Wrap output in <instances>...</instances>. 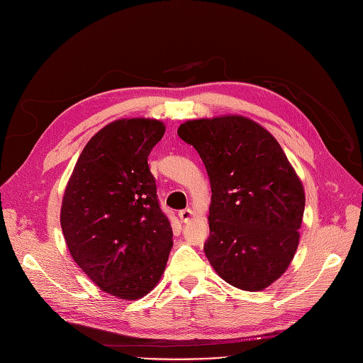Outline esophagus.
I'll return each instance as SVG.
<instances>
[{"instance_id":"obj_1","label":"esophagus","mask_w":363,"mask_h":363,"mask_svg":"<svg viewBox=\"0 0 363 363\" xmlns=\"http://www.w3.org/2000/svg\"><path fill=\"white\" fill-rule=\"evenodd\" d=\"M179 216H180L182 223H188V221H191V218L194 216V212L191 211V208H184V211H180Z\"/></svg>"}]
</instances>
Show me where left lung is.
Listing matches in <instances>:
<instances>
[{"instance_id":"1","label":"left lung","mask_w":363,"mask_h":363,"mask_svg":"<svg viewBox=\"0 0 363 363\" xmlns=\"http://www.w3.org/2000/svg\"><path fill=\"white\" fill-rule=\"evenodd\" d=\"M177 133L211 180L208 262L235 288H268L291 265L304 213L303 183L286 155L267 128L239 115L186 121Z\"/></svg>"}]
</instances>
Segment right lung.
Instances as JSON below:
<instances>
[{
	"label": "right lung",
	"instance_id": "obj_1",
	"mask_svg": "<svg viewBox=\"0 0 363 363\" xmlns=\"http://www.w3.org/2000/svg\"><path fill=\"white\" fill-rule=\"evenodd\" d=\"M164 135L150 118H124L91 138L63 194L60 225L74 262L96 286L138 300L159 283L172 248L148 156Z\"/></svg>",
	"mask_w": 363,
	"mask_h": 363
}]
</instances>
